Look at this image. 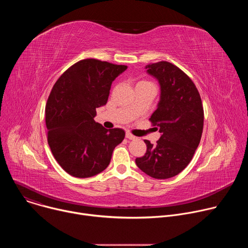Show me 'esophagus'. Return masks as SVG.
<instances>
[{
    "instance_id": "34e87169",
    "label": "esophagus",
    "mask_w": 248,
    "mask_h": 248,
    "mask_svg": "<svg viewBox=\"0 0 248 248\" xmlns=\"http://www.w3.org/2000/svg\"><path fill=\"white\" fill-rule=\"evenodd\" d=\"M125 137H126L127 139H130V140H133V139L136 138V137H135L134 135H132L130 132H126V133H125Z\"/></svg>"
}]
</instances>
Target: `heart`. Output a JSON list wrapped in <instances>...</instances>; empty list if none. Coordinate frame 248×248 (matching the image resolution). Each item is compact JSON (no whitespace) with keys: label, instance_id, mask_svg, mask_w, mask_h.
<instances>
[{"label":"heart","instance_id":"b5f03b06","mask_svg":"<svg viewBox=\"0 0 248 248\" xmlns=\"http://www.w3.org/2000/svg\"><path fill=\"white\" fill-rule=\"evenodd\" d=\"M149 82H147V81H140V82H138L137 83V85H142V84H148Z\"/></svg>","mask_w":248,"mask_h":248}]
</instances>
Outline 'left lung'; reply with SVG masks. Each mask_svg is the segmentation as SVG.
Wrapping results in <instances>:
<instances>
[{
    "label": "left lung",
    "mask_w": 248,
    "mask_h": 248,
    "mask_svg": "<svg viewBox=\"0 0 248 248\" xmlns=\"http://www.w3.org/2000/svg\"><path fill=\"white\" fill-rule=\"evenodd\" d=\"M145 69L160 85V100L150 121L161 137L155 145L144 140L146 153L135 163L152 178L165 180L179 174L191 161L202 135L203 107L196 86L178 66L159 62Z\"/></svg>",
    "instance_id": "8db88e82"
}]
</instances>
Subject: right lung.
I'll use <instances>...</instances> for the list:
<instances>
[{"instance_id": "obj_1", "label": "right lung", "mask_w": 248, "mask_h": 248, "mask_svg": "<svg viewBox=\"0 0 248 248\" xmlns=\"http://www.w3.org/2000/svg\"><path fill=\"white\" fill-rule=\"evenodd\" d=\"M127 68L95 59L79 61L55 83L46 104L48 144L59 165L76 178H90L110 164L124 138L121 128L107 129L94 121L107 104L113 81Z\"/></svg>"}]
</instances>
